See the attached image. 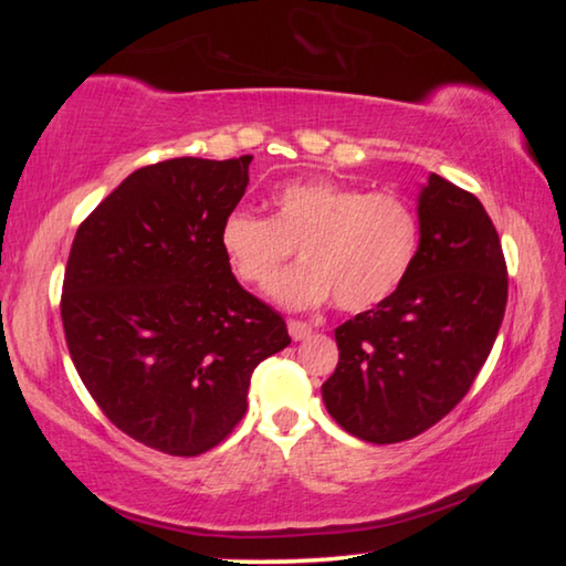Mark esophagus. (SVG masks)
I'll return each instance as SVG.
<instances>
[{
    "label": "esophagus",
    "mask_w": 566,
    "mask_h": 566,
    "mask_svg": "<svg viewBox=\"0 0 566 566\" xmlns=\"http://www.w3.org/2000/svg\"><path fill=\"white\" fill-rule=\"evenodd\" d=\"M286 327H290V334H292L294 342H302L306 337H312V332H314L312 324L300 322V319H290V322H286Z\"/></svg>",
    "instance_id": "esophagus-1"
}]
</instances>
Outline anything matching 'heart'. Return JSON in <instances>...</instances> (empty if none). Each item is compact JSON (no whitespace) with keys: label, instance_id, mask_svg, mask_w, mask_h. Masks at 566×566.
<instances>
[{"label":"heart","instance_id":"1","mask_svg":"<svg viewBox=\"0 0 566 566\" xmlns=\"http://www.w3.org/2000/svg\"><path fill=\"white\" fill-rule=\"evenodd\" d=\"M272 217L227 212L219 244L239 280L266 290L300 247L302 264L272 286L286 306L329 296L342 312L389 300L415 266L421 222L397 191H367L329 179L290 181L272 195Z\"/></svg>","mask_w":566,"mask_h":566}]
</instances>
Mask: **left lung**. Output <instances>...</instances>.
<instances>
[{
	"instance_id": "8db88e82",
	"label": "left lung",
	"mask_w": 566,
	"mask_h": 566,
	"mask_svg": "<svg viewBox=\"0 0 566 566\" xmlns=\"http://www.w3.org/2000/svg\"><path fill=\"white\" fill-rule=\"evenodd\" d=\"M415 266L389 300L334 329L322 385L332 419L371 444L427 432L472 389L506 310V262L482 202L432 175L419 197Z\"/></svg>"
}]
</instances>
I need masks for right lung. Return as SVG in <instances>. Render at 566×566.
Masks as SVG:
<instances>
[{
  "label": "right lung",
  "mask_w": 566,
  "mask_h": 566,
  "mask_svg": "<svg viewBox=\"0 0 566 566\" xmlns=\"http://www.w3.org/2000/svg\"><path fill=\"white\" fill-rule=\"evenodd\" d=\"M252 159L137 169L80 224L66 260L60 310L80 379L119 432L171 457L224 442L256 364L292 342L219 244Z\"/></svg>",
  "instance_id": "add662e5"
}]
</instances>
